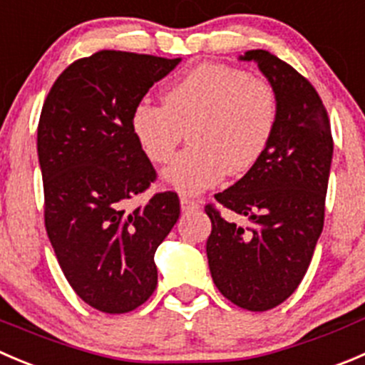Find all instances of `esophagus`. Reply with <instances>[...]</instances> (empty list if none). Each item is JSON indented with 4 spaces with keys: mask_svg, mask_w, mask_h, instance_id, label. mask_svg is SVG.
Returning a JSON list of instances; mask_svg holds the SVG:
<instances>
[{
    "mask_svg": "<svg viewBox=\"0 0 365 365\" xmlns=\"http://www.w3.org/2000/svg\"><path fill=\"white\" fill-rule=\"evenodd\" d=\"M180 207H182L183 212H187V210H194V208H197L200 207V203L194 200H190V197H187V196H180Z\"/></svg>",
    "mask_w": 365,
    "mask_h": 365,
    "instance_id": "obj_1",
    "label": "esophagus"
}]
</instances>
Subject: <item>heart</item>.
Segmentation results:
<instances>
[{
  "label": "heart",
  "instance_id": "heart-1",
  "mask_svg": "<svg viewBox=\"0 0 365 365\" xmlns=\"http://www.w3.org/2000/svg\"><path fill=\"white\" fill-rule=\"evenodd\" d=\"M162 103L139 101L130 128L155 164L175 155L187 130L192 146L162 173L165 185L182 194H200L226 173L239 176L250 171L277 128L272 87L239 67L201 63L165 88Z\"/></svg>",
  "mask_w": 365,
  "mask_h": 365
}]
</instances>
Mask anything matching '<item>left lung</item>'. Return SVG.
Returning a JSON list of instances; mask_svg holds the SVG:
<instances>
[{
    "label": "left lung",
    "mask_w": 365,
    "mask_h": 365,
    "mask_svg": "<svg viewBox=\"0 0 365 365\" xmlns=\"http://www.w3.org/2000/svg\"><path fill=\"white\" fill-rule=\"evenodd\" d=\"M255 62L277 94L278 119L260 160L230 189L215 194L251 226L212 221L207 257L212 280L240 309L264 312L298 289L323 232L334 140L327 108L294 67L265 49L239 56Z\"/></svg>",
    "instance_id": "obj_1"
}]
</instances>
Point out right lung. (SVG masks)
<instances>
[{
    "mask_svg": "<svg viewBox=\"0 0 365 365\" xmlns=\"http://www.w3.org/2000/svg\"><path fill=\"white\" fill-rule=\"evenodd\" d=\"M180 62L103 49L71 63L42 107L46 232L71 287L100 312L135 310L157 289L155 251L178 221L180 201L169 190L130 205L155 180L130 118Z\"/></svg>",
    "mask_w": 365,
    "mask_h": 365,
    "instance_id": "right-lung-1",
    "label": "right lung"
}]
</instances>
